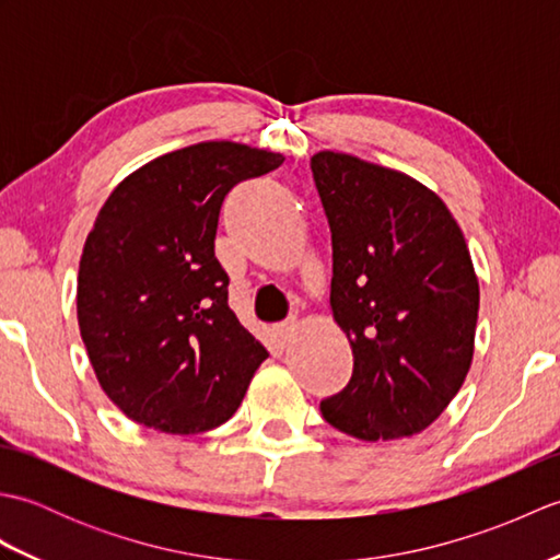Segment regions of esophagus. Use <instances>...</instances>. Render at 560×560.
I'll list each match as a JSON object with an SVG mask.
<instances>
[{
	"label": "esophagus",
	"mask_w": 560,
	"mask_h": 560,
	"mask_svg": "<svg viewBox=\"0 0 560 560\" xmlns=\"http://www.w3.org/2000/svg\"><path fill=\"white\" fill-rule=\"evenodd\" d=\"M295 327H299V323H295V317H291V319H287V323H281V325H277V335H279V339H291L293 337V331H295Z\"/></svg>",
	"instance_id": "obj_1"
}]
</instances>
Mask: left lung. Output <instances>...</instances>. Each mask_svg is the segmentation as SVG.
Segmentation results:
<instances>
[{
  "mask_svg": "<svg viewBox=\"0 0 560 560\" xmlns=\"http://www.w3.org/2000/svg\"><path fill=\"white\" fill-rule=\"evenodd\" d=\"M311 168L331 231L329 305L353 351L349 385L319 411L368 443L421 433L471 365L469 247L443 199L409 175L335 151Z\"/></svg>",
  "mask_w": 560,
  "mask_h": 560,
  "instance_id": "1",
  "label": "left lung"
}]
</instances>
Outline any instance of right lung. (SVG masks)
I'll use <instances>...</instances> for the list:
<instances>
[{
    "label": "right lung",
    "instance_id": "obj_1",
    "mask_svg": "<svg viewBox=\"0 0 560 560\" xmlns=\"http://www.w3.org/2000/svg\"><path fill=\"white\" fill-rule=\"evenodd\" d=\"M281 163L201 141L141 165L98 211L79 261V329L103 392L132 421L195 435L241 407L269 353L229 307L213 241L225 195Z\"/></svg>",
    "mask_w": 560,
    "mask_h": 560
}]
</instances>
